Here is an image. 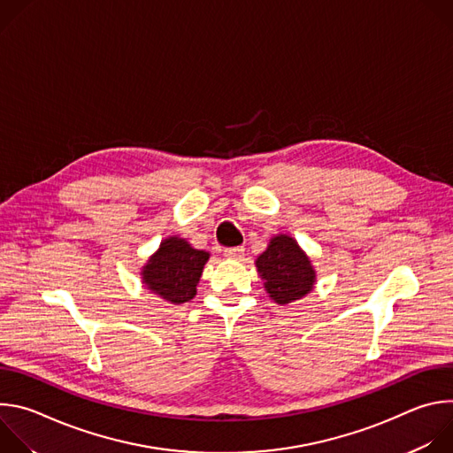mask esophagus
<instances>
[{
  "mask_svg": "<svg viewBox=\"0 0 453 453\" xmlns=\"http://www.w3.org/2000/svg\"><path fill=\"white\" fill-rule=\"evenodd\" d=\"M245 249L243 247H229L224 250V256L229 257V260H240V257L243 256Z\"/></svg>",
  "mask_w": 453,
  "mask_h": 453,
  "instance_id": "obj_1",
  "label": "esophagus"
}]
</instances>
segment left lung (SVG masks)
I'll list each match as a JSON object with an SVG mask.
<instances>
[{
    "mask_svg": "<svg viewBox=\"0 0 453 453\" xmlns=\"http://www.w3.org/2000/svg\"><path fill=\"white\" fill-rule=\"evenodd\" d=\"M257 274L265 281V290L278 304L294 303L311 292L315 271L310 257L288 234H278L265 252L256 260Z\"/></svg>",
    "mask_w": 453,
    "mask_h": 453,
    "instance_id": "obj_1",
    "label": "left lung"
}]
</instances>
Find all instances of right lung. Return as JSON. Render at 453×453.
<instances>
[{
    "mask_svg": "<svg viewBox=\"0 0 453 453\" xmlns=\"http://www.w3.org/2000/svg\"><path fill=\"white\" fill-rule=\"evenodd\" d=\"M208 260L210 252L193 249L184 238L170 236L161 242L142 269L143 283L168 303H186L196 297Z\"/></svg>",
    "mask_w": 453,
    "mask_h": 453,
    "instance_id": "add662e5",
    "label": "right lung"
}]
</instances>
